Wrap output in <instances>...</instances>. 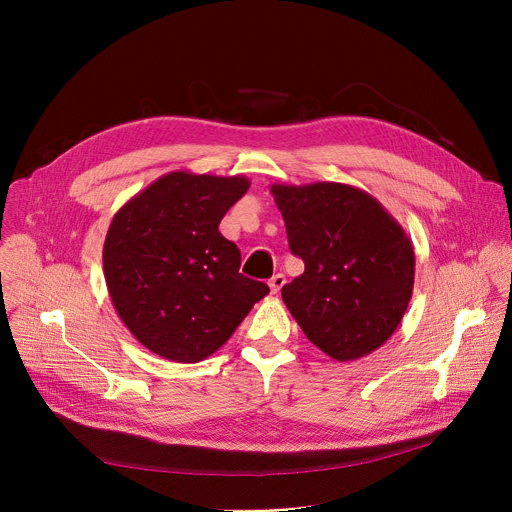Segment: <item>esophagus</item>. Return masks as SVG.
I'll use <instances>...</instances> for the list:
<instances>
[{"label":"esophagus","mask_w":512,"mask_h":512,"mask_svg":"<svg viewBox=\"0 0 512 512\" xmlns=\"http://www.w3.org/2000/svg\"><path fill=\"white\" fill-rule=\"evenodd\" d=\"M285 285V275L283 273H275L269 281V287H271V294H279V289Z\"/></svg>","instance_id":"obj_1"}]
</instances>
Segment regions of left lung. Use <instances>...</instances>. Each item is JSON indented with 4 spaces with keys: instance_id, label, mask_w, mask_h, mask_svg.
<instances>
[{
    "instance_id": "left-lung-1",
    "label": "left lung",
    "mask_w": 512,
    "mask_h": 512,
    "mask_svg": "<svg viewBox=\"0 0 512 512\" xmlns=\"http://www.w3.org/2000/svg\"><path fill=\"white\" fill-rule=\"evenodd\" d=\"M271 194L289 249L306 265L281 298L308 340L340 362L381 348L413 294L415 253L403 227L348 184H273Z\"/></svg>"
}]
</instances>
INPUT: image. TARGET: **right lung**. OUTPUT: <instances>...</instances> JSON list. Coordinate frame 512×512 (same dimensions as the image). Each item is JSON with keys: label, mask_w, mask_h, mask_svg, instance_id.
I'll use <instances>...</instances> for the list:
<instances>
[{"label": "right lung", "mask_w": 512, "mask_h": 512, "mask_svg": "<svg viewBox=\"0 0 512 512\" xmlns=\"http://www.w3.org/2000/svg\"><path fill=\"white\" fill-rule=\"evenodd\" d=\"M249 186L245 176L178 170L115 212L103 245L109 296L129 332L158 356L204 360L269 294L239 273L241 251L218 231Z\"/></svg>", "instance_id": "right-lung-1"}]
</instances>
